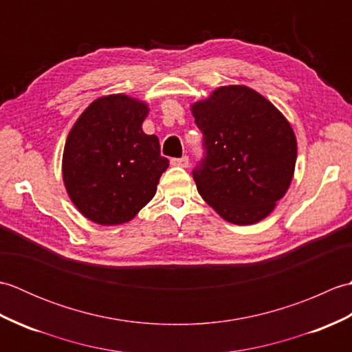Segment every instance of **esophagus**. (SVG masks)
<instances>
[{
	"mask_svg": "<svg viewBox=\"0 0 352 352\" xmlns=\"http://www.w3.org/2000/svg\"><path fill=\"white\" fill-rule=\"evenodd\" d=\"M170 163L174 164V166L188 168V166H189V157H188V155H183V157H180V159H172Z\"/></svg>",
	"mask_w": 352,
	"mask_h": 352,
	"instance_id": "1",
	"label": "esophagus"
}]
</instances>
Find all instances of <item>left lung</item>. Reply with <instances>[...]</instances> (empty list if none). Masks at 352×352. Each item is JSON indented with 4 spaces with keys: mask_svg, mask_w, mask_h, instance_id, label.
<instances>
[{
    "mask_svg": "<svg viewBox=\"0 0 352 352\" xmlns=\"http://www.w3.org/2000/svg\"><path fill=\"white\" fill-rule=\"evenodd\" d=\"M204 159L192 175L199 195L236 226L271 213L294 178L296 138L286 118L251 87L222 86L192 104Z\"/></svg>",
    "mask_w": 352,
    "mask_h": 352,
    "instance_id": "1",
    "label": "left lung"
}]
</instances>
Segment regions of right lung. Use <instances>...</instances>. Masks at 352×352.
Instances as JSON below:
<instances>
[{
	"mask_svg": "<svg viewBox=\"0 0 352 352\" xmlns=\"http://www.w3.org/2000/svg\"><path fill=\"white\" fill-rule=\"evenodd\" d=\"M148 104L122 94L95 100L71 129L63 183L78 212L100 226L131 221L153 199L169 160L145 134Z\"/></svg>",
	"mask_w": 352,
	"mask_h": 352,
	"instance_id": "right-lung-1",
	"label": "right lung"
}]
</instances>
